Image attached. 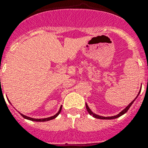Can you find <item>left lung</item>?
Instances as JSON below:
<instances>
[{
  "instance_id": "obj_1",
  "label": "left lung",
  "mask_w": 148,
  "mask_h": 148,
  "mask_svg": "<svg viewBox=\"0 0 148 148\" xmlns=\"http://www.w3.org/2000/svg\"><path fill=\"white\" fill-rule=\"evenodd\" d=\"M140 92V91H139V93H138V95H139ZM138 96H137V97H138ZM137 97H136V98H137ZM136 98H135V99H136ZM135 99H134V100H133V101L132 102V103H131L130 104H129V105H128V106H127V107L125 108V109H123V110H122V111L121 112H120L119 114H118L117 116H111V117H103V116H97V115L94 114L93 112L91 111L90 109V108L88 107V106L86 105V110H87V112H89V114H90V116H93V117H94V118H97V119H116V118H118V117H120V116H122V115H124V114L125 113V112H127V111H128V109H129V108L131 107V106L132 105V103H134V100H135Z\"/></svg>"
}]
</instances>
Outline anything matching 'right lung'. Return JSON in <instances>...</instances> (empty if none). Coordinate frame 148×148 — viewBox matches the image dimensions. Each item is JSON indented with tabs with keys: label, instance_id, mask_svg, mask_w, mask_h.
<instances>
[{
	"label": "right lung",
	"instance_id": "obj_1",
	"mask_svg": "<svg viewBox=\"0 0 148 148\" xmlns=\"http://www.w3.org/2000/svg\"><path fill=\"white\" fill-rule=\"evenodd\" d=\"M62 106H61V108H60L59 111L58 112L57 114H55V116H51V117H49V118H45V119H32V118H30V117H28V116H24V115H23V114L20 113V115L23 116V117L24 118V119H29V120H31V121H34V122H46V121H49V120H51V119H54L55 118L57 117L58 115L60 114V112H61V111H62Z\"/></svg>",
	"mask_w": 148,
	"mask_h": 148
}]
</instances>
